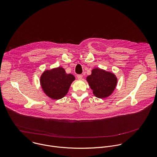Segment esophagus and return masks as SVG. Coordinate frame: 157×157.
Returning <instances> with one entry per match:
<instances>
[{
  "label": "esophagus",
  "instance_id": "34e87169",
  "mask_svg": "<svg viewBox=\"0 0 157 157\" xmlns=\"http://www.w3.org/2000/svg\"><path fill=\"white\" fill-rule=\"evenodd\" d=\"M77 78H78V79H82V75H78L77 76Z\"/></svg>",
  "mask_w": 157,
  "mask_h": 157
}]
</instances>
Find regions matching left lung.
Returning a JSON list of instances; mask_svg holds the SVG:
<instances>
[{
    "mask_svg": "<svg viewBox=\"0 0 157 157\" xmlns=\"http://www.w3.org/2000/svg\"><path fill=\"white\" fill-rule=\"evenodd\" d=\"M94 96L98 98H105L113 92L117 85L116 75L110 71L99 68H94L92 73L86 78Z\"/></svg>",
    "mask_w": 157,
    "mask_h": 157,
    "instance_id": "left-lung-1",
    "label": "left lung"
}]
</instances>
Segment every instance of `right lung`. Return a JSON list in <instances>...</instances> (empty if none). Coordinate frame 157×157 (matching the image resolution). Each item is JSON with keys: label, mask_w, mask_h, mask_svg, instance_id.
Here are the masks:
<instances>
[{"label": "right lung", "mask_w": 157, "mask_h": 157, "mask_svg": "<svg viewBox=\"0 0 157 157\" xmlns=\"http://www.w3.org/2000/svg\"><path fill=\"white\" fill-rule=\"evenodd\" d=\"M75 77L67 74L62 67L45 70L40 77L43 92L52 99H60L67 94Z\"/></svg>", "instance_id": "obj_1"}]
</instances>
